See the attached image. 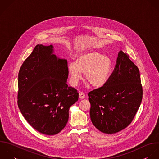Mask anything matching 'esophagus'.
Masks as SVG:
<instances>
[{
	"mask_svg": "<svg viewBox=\"0 0 159 159\" xmlns=\"http://www.w3.org/2000/svg\"><path fill=\"white\" fill-rule=\"evenodd\" d=\"M85 97V95L82 92H79V98L80 99H84Z\"/></svg>",
	"mask_w": 159,
	"mask_h": 159,
	"instance_id": "esophagus-1",
	"label": "esophagus"
}]
</instances>
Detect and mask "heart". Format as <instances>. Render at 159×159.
<instances>
[{
    "mask_svg": "<svg viewBox=\"0 0 159 159\" xmlns=\"http://www.w3.org/2000/svg\"><path fill=\"white\" fill-rule=\"evenodd\" d=\"M111 66V61L107 56L93 50L83 52L77 56L75 62L68 65L70 82L76 86L82 79V73H85V80L93 87H102L110 78Z\"/></svg>",
    "mask_w": 159,
    "mask_h": 159,
    "instance_id": "heart-1",
    "label": "heart"
}]
</instances>
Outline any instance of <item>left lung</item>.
Masks as SVG:
<instances>
[{
	"label": "left lung",
	"mask_w": 159,
	"mask_h": 159,
	"mask_svg": "<svg viewBox=\"0 0 159 159\" xmlns=\"http://www.w3.org/2000/svg\"><path fill=\"white\" fill-rule=\"evenodd\" d=\"M138 67L120 51L107 83L89 93L92 123L103 133H116L130 125L143 99Z\"/></svg>",
	"instance_id": "obj_1"
}]
</instances>
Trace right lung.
<instances>
[{
    "label": "right lung",
    "mask_w": 159,
    "mask_h": 159,
    "mask_svg": "<svg viewBox=\"0 0 159 159\" xmlns=\"http://www.w3.org/2000/svg\"><path fill=\"white\" fill-rule=\"evenodd\" d=\"M53 48L37 44L18 76V108L27 122L46 135L64 128L69 110L79 98L77 90L67 84V60L54 54Z\"/></svg>",
    "instance_id": "obj_1"
}]
</instances>
